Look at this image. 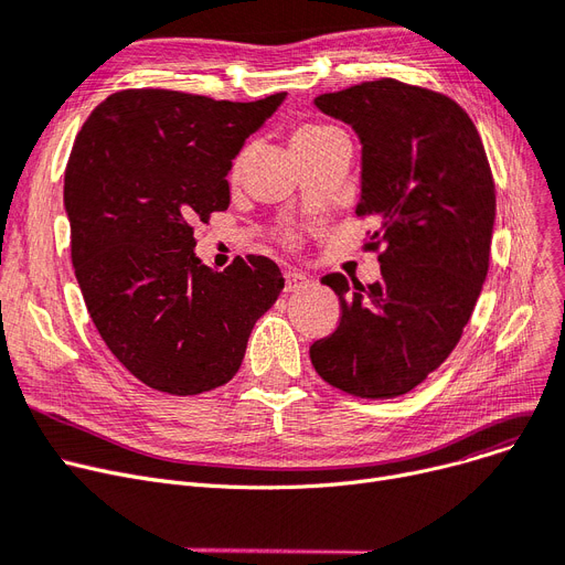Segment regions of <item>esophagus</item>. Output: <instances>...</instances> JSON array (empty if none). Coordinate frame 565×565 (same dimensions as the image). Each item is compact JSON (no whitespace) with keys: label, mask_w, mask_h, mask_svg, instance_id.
I'll return each instance as SVG.
<instances>
[{"label":"esophagus","mask_w":565,"mask_h":565,"mask_svg":"<svg viewBox=\"0 0 565 565\" xmlns=\"http://www.w3.org/2000/svg\"><path fill=\"white\" fill-rule=\"evenodd\" d=\"M311 284V279L302 273H298V269H288L286 273V292H298L302 288H307Z\"/></svg>","instance_id":"34e87169"}]
</instances>
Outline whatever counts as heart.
Wrapping results in <instances>:
<instances>
[{
  "label": "heart",
  "instance_id": "b5f03b06",
  "mask_svg": "<svg viewBox=\"0 0 565 565\" xmlns=\"http://www.w3.org/2000/svg\"><path fill=\"white\" fill-rule=\"evenodd\" d=\"M328 134H334V129H328V127H307V129L298 131V136H296V142H298V140H313V138H321V136H328ZM239 161H242V157L235 161L233 173H237Z\"/></svg>",
  "mask_w": 565,
  "mask_h": 565
}]
</instances>
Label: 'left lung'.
I'll use <instances>...</instances> for the list:
<instances>
[{
  "instance_id": "left-lung-1",
  "label": "left lung",
  "mask_w": 565,
  "mask_h": 565,
  "mask_svg": "<svg viewBox=\"0 0 565 565\" xmlns=\"http://www.w3.org/2000/svg\"><path fill=\"white\" fill-rule=\"evenodd\" d=\"M313 106L360 145L358 216L383 244L381 281L334 273L339 328L311 343L316 372L366 399L406 395L444 362L469 323L489 269L497 191L482 140L452 99L383 78L321 94Z\"/></svg>"
}]
</instances>
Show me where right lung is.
Masks as SVG:
<instances>
[{
    "label": "right lung",
    "instance_id": "right-lung-1",
    "mask_svg": "<svg viewBox=\"0 0 565 565\" xmlns=\"http://www.w3.org/2000/svg\"><path fill=\"white\" fill-rule=\"evenodd\" d=\"M125 89L94 108L64 173L71 260L92 321L127 370L168 395L228 383L284 288L249 254L214 273L193 224L228 210L233 159L284 104Z\"/></svg>",
    "mask_w": 565,
    "mask_h": 565
}]
</instances>
